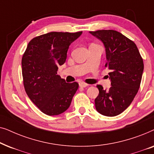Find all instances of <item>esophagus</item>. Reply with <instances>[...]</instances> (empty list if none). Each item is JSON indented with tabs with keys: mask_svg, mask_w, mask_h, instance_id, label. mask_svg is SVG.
Wrapping results in <instances>:
<instances>
[{
	"mask_svg": "<svg viewBox=\"0 0 154 154\" xmlns=\"http://www.w3.org/2000/svg\"><path fill=\"white\" fill-rule=\"evenodd\" d=\"M88 85V84L85 83H83V82H81V83H79V86L81 88H85V87H87Z\"/></svg>",
	"mask_w": 154,
	"mask_h": 154,
	"instance_id": "34e87169",
	"label": "esophagus"
}]
</instances>
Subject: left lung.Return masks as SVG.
Listing matches in <instances>:
<instances>
[{
	"label": "left lung",
	"mask_w": 154,
	"mask_h": 154,
	"mask_svg": "<svg viewBox=\"0 0 154 154\" xmlns=\"http://www.w3.org/2000/svg\"><path fill=\"white\" fill-rule=\"evenodd\" d=\"M103 42L106 48L111 86L109 90L97 85L99 94L94 100L101 114L116 116L130 106L140 87L144 70L143 59L136 44L115 30L90 31Z\"/></svg>",
	"instance_id": "1"
}]
</instances>
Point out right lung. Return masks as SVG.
<instances>
[{"mask_svg": "<svg viewBox=\"0 0 154 154\" xmlns=\"http://www.w3.org/2000/svg\"><path fill=\"white\" fill-rule=\"evenodd\" d=\"M52 31L31 39L22 59L23 84L27 95L42 112L56 116L64 112L79 88L57 75L64 64L70 44L81 35Z\"/></svg>", "mask_w": 154, "mask_h": 154, "instance_id": "right-lung-1", "label": "right lung"}]
</instances>
